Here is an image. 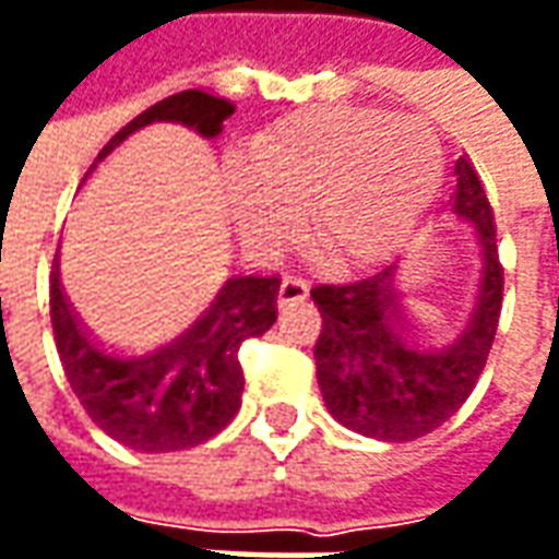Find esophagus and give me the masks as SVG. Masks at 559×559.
I'll return each instance as SVG.
<instances>
[{
    "mask_svg": "<svg viewBox=\"0 0 559 559\" xmlns=\"http://www.w3.org/2000/svg\"><path fill=\"white\" fill-rule=\"evenodd\" d=\"M310 297V287L307 281L300 278H284L278 287V307H297Z\"/></svg>",
    "mask_w": 559,
    "mask_h": 559,
    "instance_id": "1",
    "label": "esophagus"
}]
</instances>
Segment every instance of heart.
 Here are the masks:
<instances>
[{
  "instance_id": "b5f03b06",
  "label": "heart",
  "mask_w": 559,
  "mask_h": 559,
  "mask_svg": "<svg viewBox=\"0 0 559 559\" xmlns=\"http://www.w3.org/2000/svg\"><path fill=\"white\" fill-rule=\"evenodd\" d=\"M443 151L408 116L319 107L249 139L227 182L237 237L255 262L300 240L338 272L377 265L405 247L437 195Z\"/></svg>"
}]
</instances>
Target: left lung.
I'll return each instance as SVG.
<instances>
[{
	"label": "left lung",
	"instance_id": "1",
	"mask_svg": "<svg viewBox=\"0 0 559 559\" xmlns=\"http://www.w3.org/2000/svg\"><path fill=\"white\" fill-rule=\"evenodd\" d=\"M452 214L480 240V278L468 319L452 335L417 325L392 287V269L354 284L312 287L322 316L316 379L329 414L360 437L408 443L443 427L472 395L497 335L503 307V265L493 212L465 157L455 160Z\"/></svg>",
	"mask_w": 559,
	"mask_h": 559
}]
</instances>
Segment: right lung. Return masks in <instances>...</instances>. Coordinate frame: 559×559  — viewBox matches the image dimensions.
I'll return each mask as SVG.
<instances>
[{
	"mask_svg": "<svg viewBox=\"0 0 559 559\" xmlns=\"http://www.w3.org/2000/svg\"><path fill=\"white\" fill-rule=\"evenodd\" d=\"M234 110L224 97L180 91L116 132L100 157L151 122H180L202 139H217ZM278 287V278L234 275L224 281L212 307L170 342L145 350H110L84 332L56 269L50 316L66 379L87 417L116 443L135 452H180L205 443L240 411V345L275 325Z\"/></svg>",
	"mask_w": 559,
	"mask_h": 559,
	"instance_id": "right-lung-1",
	"label": "right lung"
}]
</instances>
